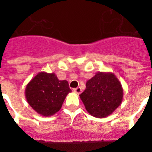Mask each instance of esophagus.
<instances>
[{
    "label": "esophagus",
    "mask_w": 152,
    "mask_h": 152,
    "mask_svg": "<svg viewBox=\"0 0 152 152\" xmlns=\"http://www.w3.org/2000/svg\"><path fill=\"white\" fill-rule=\"evenodd\" d=\"M73 91L76 93V94H78V95H79V94H80L81 91H82V90H81V88H80V87H78V88H74Z\"/></svg>",
    "instance_id": "34e87169"
}]
</instances>
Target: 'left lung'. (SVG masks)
Masks as SVG:
<instances>
[{"instance_id": "8db88e82", "label": "left lung", "mask_w": 152, "mask_h": 152, "mask_svg": "<svg viewBox=\"0 0 152 152\" xmlns=\"http://www.w3.org/2000/svg\"><path fill=\"white\" fill-rule=\"evenodd\" d=\"M80 97L91 115L106 118L121 103L123 88L114 74L99 72L87 81L86 89Z\"/></svg>"}]
</instances>
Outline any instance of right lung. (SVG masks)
I'll use <instances>...</instances> for the list:
<instances>
[{
    "mask_svg": "<svg viewBox=\"0 0 152 152\" xmlns=\"http://www.w3.org/2000/svg\"><path fill=\"white\" fill-rule=\"evenodd\" d=\"M71 91L67 80H59L55 73L41 72L27 83L25 97L34 110L49 117L61 110Z\"/></svg>",
    "mask_w": 152,
    "mask_h": 152,
    "instance_id": "obj_1",
    "label": "right lung"
}]
</instances>
